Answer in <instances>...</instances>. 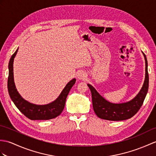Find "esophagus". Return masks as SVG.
Masks as SVG:
<instances>
[{
  "mask_svg": "<svg viewBox=\"0 0 156 156\" xmlns=\"http://www.w3.org/2000/svg\"><path fill=\"white\" fill-rule=\"evenodd\" d=\"M87 76V74L84 71H79L77 73V77L79 80H84Z\"/></svg>",
  "mask_w": 156,
  "mask_h": 156,
  "instance_id": "esophagus-1",
  "label": "esophagus"
}]
</instances>
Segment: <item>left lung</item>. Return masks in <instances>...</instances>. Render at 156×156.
<instances>
[{
    "label": "left lung",
    "instance_id": "left-lung-1",
    "mask_svg": "<svg viewBox=\"0 0 156 156\" xmlns=\"http://www.w3.org/2000/svg\"><path fill=\"white\" fill-rule=\"evenodd\" d=\"M142 53L146 61V76L142 89L132 100L122 104L111 103L100 95V94L92 85L88 84L92 93L93 109L98 117L111 121L125 120L133 117L140 109L146 96L149 87L147 61L146 56L144 52Z\"/></svg>",
    "mask_w": 156,
    "mask_h": 156
}]
</instances>
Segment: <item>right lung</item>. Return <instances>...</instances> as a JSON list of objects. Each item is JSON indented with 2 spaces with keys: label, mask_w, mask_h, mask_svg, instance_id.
Masks as SVG:
<instances>
[{
  "label": "right lung",
  "mask_w": 156,
  "mask_h": 156,
  "mask_svg": "<svg viewBox=\"0 0 156 156\" xmlns=\"http://www.w3.org/2000/svg\"><path fill=\"white\" fill-rule=\"evenodd\" d=\"M18 50L19 48L12 54L9 64L8 90L10 98L18 109L25 116L32 120H46L58 116L64 110L68 93L76 80L74 78L68 82L58 98L51 103L46 105H37L28 102L23 99L18 92L14 82L13 62Z\"/></svg>",
  "instance_id": "1"
}]
</instances>
